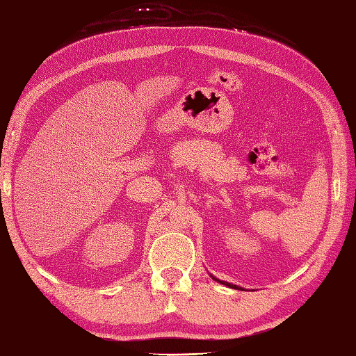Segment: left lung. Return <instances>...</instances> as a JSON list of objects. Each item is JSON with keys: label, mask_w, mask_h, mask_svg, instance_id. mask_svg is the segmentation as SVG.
<instances>
[{"label": "left lung", "mask_w": 356, "mask_h": 356, "mask_svg": "<svg viewBox=\"0 0 356 356\" xmlns=\"http://www.w3.org/2000/svg\"><path fill=\"white\" fill-rule=\"evenodd\" d=\"M213 277V275H211ZM213 280H216V282H220L222 283V285H225V286H228V288H233V289H242V288H239V286H236V285H232V283H228V282H222V280H218V279H215L213 277Z\"/></svg>", "instance_id": "left-lung-1"}]
</instances>
